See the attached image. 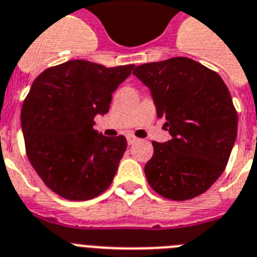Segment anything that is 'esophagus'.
<instances>
[{"label":"esophagus","instance_id":"34e87169","mask_svg":"<svg viewBox=\"0 0 257 257\" xmlns=\"http://www.w3.org/2000/svg\"><path fill=\"white\" fill-rule=\"evenodd\" d=\"M126 140H128L129 145H132V144H135L139 139H137L135 135H128V136H126Z\"/></svg>","mask_w":257,"mask_h":257}]
</instances>
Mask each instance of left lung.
Segmentation results:
<instances>
[{
    "label": "left lung",
    "mask_w": 257,
    "mask_h": 257,
    "mask_svg": "<svg viewBox=\"0 0 257 257\" xmlns=\"http://www.w3.org/2000/svg\"><path fill=\"white\" fill-rule=\"evenodd\" d=\"M150 89L172 140L153 141L145 165L150 187L172 201L203 194L220 177L237 133V112L215 71L189 58H170L133 70Z\"/></svg>",
    "instance_id": "1"
}]
</instances>
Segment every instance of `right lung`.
Wrapping results in <instances>:
<instances>
[{"mask_svg": "<svg viewBox=\"0 0 257 257\" xmlns=\"http://www.w3.org/2000/svg\"><path fill=\"white\" fill-rule=\"evenodd\" d=\"M133 68L70 60L45 70L31 85L21 112L26 156L59 197L88 201L110 186L126 139L103 136L93 118L107 113L112 93Z\"/></svg>", "mask_w": 257, "mask_h": 257, "instance_id": "1", "label": "right lung"}]
</instances>
